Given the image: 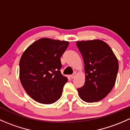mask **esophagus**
Masks as SVG:
<instances>
[{"instance_id":"obj_1","label":"esophagus","mask_w":130,"mask_h":130,"mask_svg":"<svg viewBox=\"0 0 130 130\" xmlns=\"http://www.w3.org/2000/svg\"><path fill=\"white\" fill-rule=\"evenodd\" d=\"M76 76V72H74L72 75H71V78H73Z\"/></svg>"}]
</instances>
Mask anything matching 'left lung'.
Returning <instances> with one entry per match:
<instances>
[{"instance_id": "1", "label": "left lung", "mask_w": 130, "mask_h": 130, "mask_svg": "<svg viewBox=\"0 0 130 130\" xmlns=\"http://www.w3.org/2000/svg\"><path fill=\"white\" fill-rule=\"evenodd\" d=\"M83 57L86 82L77 90L87 103L104 99L115 84L118 61L109 46L102 40L81 41L76 43Z\"/></svg>"}]
</instances>
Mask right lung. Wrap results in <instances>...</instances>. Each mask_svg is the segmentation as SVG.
Returning <instances> with one entry per match:
<instances>
[{
  "label": "right lung",
  "instance_id": "right-lung-1",
  "mask_svg": "<svg viewBox=\"0 0 130 130\" xmlns=\"http://www.w3.org/2000/svg\"><path fill=\"white\" fill-rule=\"evenodd\" d=\"M66 41L41 38L31 44L19 61V78L24 90L41 104L55 103L61 96L67 77L60 72V58L69 46Z\"/></svg>",
  "mask_w": 130,
  "mask_h": 130
}]
</instances>
